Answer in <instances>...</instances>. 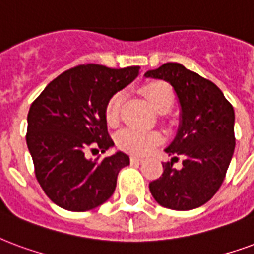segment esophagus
Segmentation results:
<instances>
[{
  "label": "esophagus",
  "mask_w": 254,
  "mask_h": 254,
  "mask_svg": "<svg viewBox=\"0 0 254 254\" xmlns=\"http://www.w3.org/2000/svg\"><path fill=\"white\" fill-rule=\"evenodd\" d=\"M130 161H132V163H137V164H140V163H142V161H144V159H142V157H140V156H130Z\"/></svg>",
  "instance_id": "esophagus-1"
}]
</instances>
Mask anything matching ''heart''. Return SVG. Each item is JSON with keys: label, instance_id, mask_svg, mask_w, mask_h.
<instances>
[{"label": "heart", "instance_id": "b5f03b06", "mask_svg": "<svg viewBox=\"0 0 254 254\" xmlns=\"http://www.w3.org/2000/svg\"><path fill=\"white\" fill-rule=\"evenodd\" d=\"M141 91L156 112H168L174 103V91L170 84H167L165 82L156 80V82L146 83L145 86H142ZM122 99H124V95L121 91L114 93L109 98L105 106V118L109 125L118 124ZM161 141H163V136L159 132H144V130H137L132 127L124 129L117 136L120 148L130 153H136V155H145L148 152H151L156 145H159Z\"/></svg>", "mask_w": 254, "mask_h": 254}]
</instances>
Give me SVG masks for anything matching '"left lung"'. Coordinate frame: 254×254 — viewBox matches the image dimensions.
<instances>
[{"mask_svg":"<svg viewBox=\"0 0 254 254\" xmlns=\"http://www.w3.org/2000/svg\"><path fill=\"white\" fill-rule=\"evenodd\" d=\"M144 76L168 82L180 105L179 129L164 149L174 157L163 164L164 171L149 183V191L163 207H199L215 195L232 161L234 109L213 82L179 63H165ZM176 155L184 157L180 170L172 167Z\"/></svg>","mask_w":254,"mask_h":254,"instance_id":"obj_1","label":"left lung"}]
</instances>
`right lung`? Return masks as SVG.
<instances>
[{
    "label": "right lung",
    "mask_w": 254,
    "mask_h": 254,
    "mask_svg": "<svg viewBox=\"0 0 254 254\" xmlns=\"http://www.w3.org/2000/svg\"><path fill=\"white\" fill-rule=\"evenodd\" d=\"M138 74V65H76L52 80L31 105L27 145L35 175L47 196L62 208L93 210L114 192L118 172L129 165V156L118 151L93 160L84 153L114 145L105 106Z\"/></svg>",
    "instance_id": "add662e5"
}]
</instances>
